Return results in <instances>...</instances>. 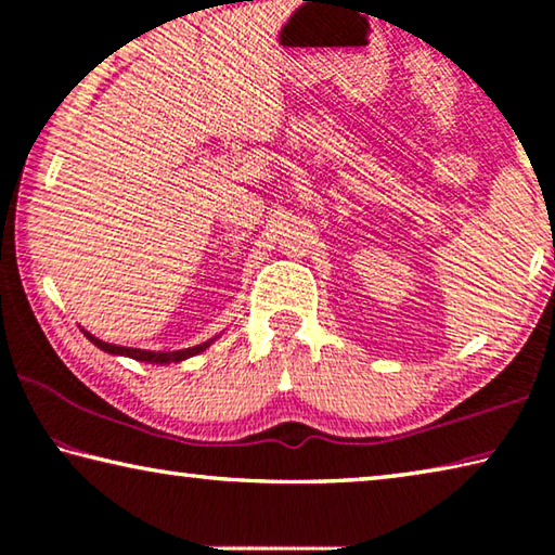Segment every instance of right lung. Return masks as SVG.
I'll use <instances>...</instances> for the list:
<instances>
[{"instance_id":"1","label":"right lung","mask_w":555,"mask_h":555,"mask_svg":"<svg viewBox=\"0 0 555 555\" xmlns=\"http://www.w3.org/2000/svg\"><path fill=\"white\" fill-rule=\"evenodd\" d=\"M86 333V331H82ZM88 340L92 345H98L100 350H105L109 354H125V357H131V360H139V362H152V364H168V362H181V360H188V357L198 354L203 352L205 347H210L212 340L203 343V345H195V347H188V350H176V352H152V350H137V347H121V345H109V343H102L98 340L95 335L86 333Z\"/></svg>"}]
</instances>
